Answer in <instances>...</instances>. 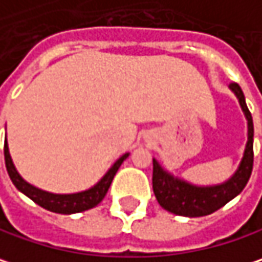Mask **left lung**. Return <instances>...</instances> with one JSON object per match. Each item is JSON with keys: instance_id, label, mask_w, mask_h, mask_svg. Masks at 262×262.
I'll use <instances>...</instances> for the list:
<instances>
[{"instance_id": "left-lung-1", "label": "left lung", "mask_w": 262, "mask_h": 262, "mask_svg": "<svg viewBox=\"0 0 262 262\" xmlns=\"http://www.w3.org/2000/svg\"><path fill=\"white\" fill-rule=\"evenodd\" d=\"M230 88L238 98V103L242 105L246 119H248V143L245 149V155L240 162L238 170L234 173V176L228 182L209 186V188H200L189 183H185L183 180L174 179L165 173L158 162L154 159V174H152V186L154 194L158 200L159 206L171 213L179 216H188V217H198L206 216L219 210L224 207L228 201H231L234 196H237L243 188L246 186L248 180L252 174L253 168V122L252 115L246 105L243 91L238 84L233 82Z\"/></svg>"}]
</instances>
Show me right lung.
<instances>
[{
  "mask_svg": "<svg viewBox=\"0 0 262 262\" xmlns=\"http://www.w3.org/2000/svg\"><path fill=\"white\" fill-rule=\"evenodd\" d=\"M128 158V154L122 155L121 158L118 159L113 167L104 174V178L91 189L79 192V194H70V195H58V194H50L46 191H41L32 185L27 183L24 179L19 176V173L16 171L11 158L9 154V146L7 141L4 143V159H6V168L9 173L10 179L13 182V185L24 192L25 195L29 196L34 203H37L38 206H41L43 209L55 212V213H62V215H70V213H79V212H84L88 209L95 207L97 204H100L103 201V198L107 194L112 180L115 178V174L118 173L121 164Z\"/></svg>",
  "mask_w": 262,
  "mask_h": 262,
  "instance_id": "1",
  "label": "right lung"
}]
</instances>
